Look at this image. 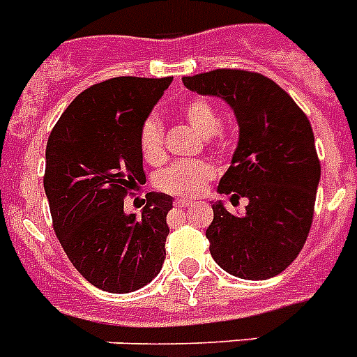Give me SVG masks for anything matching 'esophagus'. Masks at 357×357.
I'll list each match as a JSON object with an SVG mask.
<instances>
[{
  "label": "esophagus",
  "mask_w": 357,
  "mask_h": 357,
  "mask_svg": "<svg viewBox=\"0 0 357 357\" xmlns=\"http://www.w3.org/2000/svg\"><path fill=\"white\" fill-rule=\"evenodd\" d=\"M190 204H192V201H188V199H176L175 201V206L178 208H186L190 206Z\"/></svg>",
  "instance_id": "esophagus-1"
}]
</instances>
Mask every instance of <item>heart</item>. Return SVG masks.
<instances>
[{
    "label": "heart",
    "mask_w": 357,
    "mask_h": 357,
    "mask_svg": "<svg viewBox=\"0 0 357 357\" xmlns=\"http://www.w3.org/2000/svg\"><path fill=\"white\" fill-rule=\"evenodd\" d=\"M181 116L192 125L197 132L204 136V142L212 147L223 145L225 134L219 129L221 118H219L218 107L206 98H190L182 102ZM139 151L145 162L149 164H160L164 160V125L160 118L151 114L144 119L139 127ZM215 176V167L206 160H182L171 164L160 171L155 178V186L160 192L171 193L178 197H195L202 193L208 186V182Z\"/></svg>",
    "instance_id": "obj_1"
}]
</instances>
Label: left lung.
<instances>
[{
    "instance_id": "8db88e82",
    "label": "left lung",
    "mask_w": 357,
    "mask_h": 357,
    "mask_svg": "<svg viewBox=\"0 0 357 357\" xmlns=\"http://www.w3.org/2000/svg\"><path fill=\"white\" fill-rule=\"evenodd\" d=\"M190 90L218 96L234 108L238 149L219 182L243 215L212 204L210 255L230 275L267 280L298 256L312 228L321 162L310 119L269 77L247 70L206 71L182 79Z\"/></svg>"
}]
</instances>
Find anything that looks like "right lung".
<instances>
[{
	"mask_svg": "<svg viewBox=\"0 0 357 357\" xmlns=\"http://www.w3.org/2000/svg\"><path fill=\"white\" fill-rule=\"evenodd\" d=\"M171 81L98 82L71 101L47 139L44 190L56 238L73 267L102 291H136L164 264L173 199L147 193L142 215L123 206L145 182L139 127Z\"/></svg>",
	"mask_w": 357,
	"mask_h": 357,
	"instance_id": "add662e5",
	"label": "right lung"
}]
</instances>
